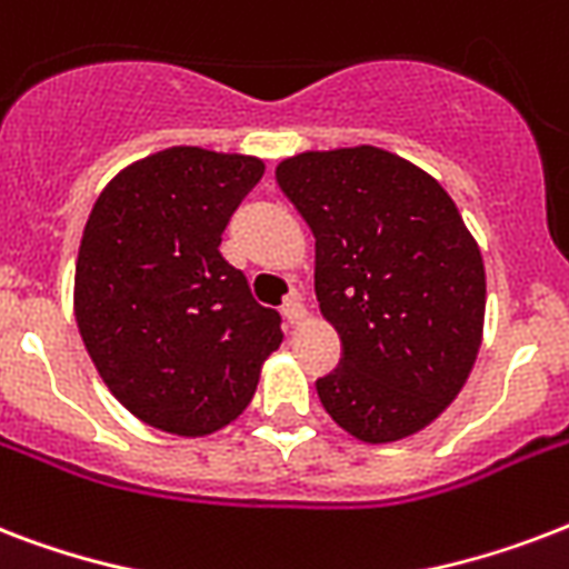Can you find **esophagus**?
I'll return each mask as SVG.
<instances>
[{
  "label": "esophagus",
  "mask_w": 569,
  "mask_h": 569,
  "mask_svg": "<svg viewBox=\"0 0 569 569\" xmlns=\"http://www.w3.org/2000/svg\"><path fill=\"white\" fill-rule=\"evenodd\" d=\"M283 316L289 325H301L307 319V307H303V295L301 292H292L286 298L283 303Z\"/></svg>",
  "instance_id": "obj_1"
}]
</instances>
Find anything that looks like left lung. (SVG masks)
Here are the masks:
<instances>
[{
    "instance_id": "obj_1",
    "label": "left lung",
    "mask_w": 569,
    "mask_h": 569,
    "mask_svg": "<svg viewBox=\"0 0 569 569\" xmlns=\"http://www.w3.org/2000/svg\"><path fill=\"white\" fill-rule=\"evenodd\" d=\"M277 186L316 236V298L342 342L316 380L333 422L392 442L433 422L476 363L485 262L442 186L378 147L301 153Z\"/></svg>"
}]
</instances>
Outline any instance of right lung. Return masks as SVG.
I'll use <instances>...</instances> for the list:
<instances>
[{
  "label": "right lung",
  "instance_id": "1",
  "mask_svg": "<svg viewBox=\"0 0 569 569\" xmlns=\"http://www.w3.org/2000/svg\"><path fill=\"white\" fill-rule=\"evenodd\" d=\"M262 171L253 156L171 147L120 171L84 223L79 333L114 398L159 431L230 425L283 342L280 312L218 250Z\"/></svg>",
  "mask_w": 569,
  "mask_h": 569
}]
</instances>
